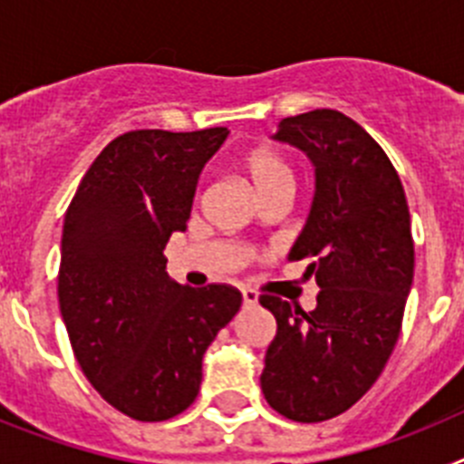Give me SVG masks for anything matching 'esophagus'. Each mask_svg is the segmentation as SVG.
<instances>
[{
    "instance_id": "obj_1",
    "label": "esophagus",
    "mask_w": 464,
    "mask_h": 464,
    "mask_svg": "<svg viewBox=\"0 0 464 464\" xmlns=\"http://www.w3.org/2000/svg\"><path fill=\"white\" fill-rule=\"evenodd\" d=\"M241 299H244L246 306L257 304V293H253L251 288H241Z\"/></svg>"
}]
</instances>
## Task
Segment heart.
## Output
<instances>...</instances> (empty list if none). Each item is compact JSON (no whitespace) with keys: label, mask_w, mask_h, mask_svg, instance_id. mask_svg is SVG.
<instances>
[{"label":"heart","mask_w":464,"mask_h":464,"mask_svg":"<svg viewBox=\"0 0 464 464\" xmlns=\"http://www.w3.org/2000/svg\"><path fill=\"white\" fill-rule=\"evenodd\" d=\"M241 169L251 181L257 199L272 192L293 190V169L288 160L283 158L272 146H257L241 158Z\"/></svg>","instance_id":"1"}]
</instances>
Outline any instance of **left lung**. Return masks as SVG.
<instances>
[{
	"label": "left lung",
	"mask_w": 464,
	"mask_h": 464,
	"mask_svg": "<svg viewBox=\"0 0 464 464\" xmlns=\"http://www.w3.org/2000/svg\"><path fill=\"white\" fill-rule=\"evenodd\" d=\"M274 139L315 167L309 218L290 257H314L306 276L321 293L309 314L260 297L276 318L260 385L274 411L321 423L370 391L395 348L413 281L411 218L388 155L339 111L283 118Z\"/></svg>",
	"instance_id": "1"
}]
</instances>
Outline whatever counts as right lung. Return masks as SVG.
<instances>
[{
	"label": "right lung",
	"instance_id": "obj_1",
	"mask_svg": "<svg viewBox=\"0 0 464 464\" xmlns=\"http://www.w3.org/2000/svg\"><path fill=\"white\" fill-rule=\"evenodd\" d=\"M227 134H121L85 171L64 216L57 297L73 355L94 391L134 420L190 407L208 343L241 306L232 285L171 281L165 257Z\"/></svg>",
	"mask_w": 464,
	"mask_h": 464
}]
</instances>
